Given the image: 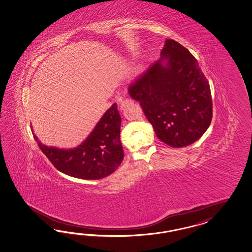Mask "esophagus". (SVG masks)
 Wrapping results in <instances>:
<instances>
[{
  "mask_svg": "<svg viewBox=\"0 0 252 252\" xmlns=\"http://www.w3.org/2000/svg\"><path fill=\"white\" fill-rule=\"evenodd\" d=\"M132 103H133V101L131 100V99H129V98L123 99V100L121 102L120 108H121V109H124V108H127L128 106H129V105L132 104Z\"/></svg>",
  "mask_w": 252,
  "mask_h": 252,
  "instance_id": "1",
  "label": "esophagus"
}]
</instances>
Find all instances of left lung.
I'll use <instances>...</instances> for the list:
<instances>
[{"mask_svg": "<svg viewBox=\"0 0 252 252\" xmlns=\"http://www.w3.org/2000/svg\"><path fill=\"white\" fill-rule=\"evenodd\" d=\"M161 57L128 91L140 103L158 139L171 147H185L201 138L211 124L210 85L194 56L179 42L166 39Z\"/></svg>", "mask_w": 252, "mask_h": 252, "instance_id": "left-lung-1", "label": "left lung"}]
</instances>
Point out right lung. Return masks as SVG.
<instances>
[{"label": "right lung", "mask_w": 252, "mask_h": 252, "mask_svg": "<svg viewBox=\"0 0 252 252\" xmlns=\"http://www.w3.org/2000/svg\"><path fill=\"white\" fill-rule=\"evenodd\" d=\"M121 123V115L114 103L87 140L75 148L48 147L34 137L40 150L59 171L82 180H99L114 172L123 162Z\"/></svg>", "instance_id": "add662e5"}]
</instances>
